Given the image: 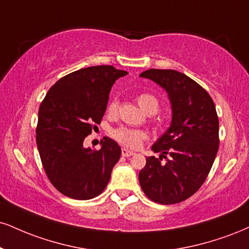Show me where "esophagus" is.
Segmentation results:
<instances>
[{
  "instance_id": "34e87169",
  "label": "esophagus",
  "mask_w": 249,
  "mask_h": 249,
  "mask_svg": "<svg viewBox=\"0 0 249 249\" xmlns=\"http://www.w3.org/2000/svg\"><path fill=\"white\" fill-rule=\"evenodd\" d=\"M134 153L132 151H128L127 148H122V155L123 157H126V158H128V157H131V155H133Z\"/></svg>"
}]
</instances>
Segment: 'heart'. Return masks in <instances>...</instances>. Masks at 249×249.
Here are the masks:
<instances>
[{
    "label": "heart",
    "mask_w": 249,
    "mask_h": 249,
    "mask_svg": "<svg viewBox=\"0 0 249 249\" xmlns=\"http://www.w3.org/2000/svg\"><path fill=\"white\" fill-rule=\"evenodd\" d=\"M137 102L139 104V107L147 115H153L159 109L158 100L151 94L139 95L137 97ZM117 110H118V100L117 98H112L110 101L109 106H107V112L111 113V115H115ZM112 137L119 143H122L123 146H126V147L130 148H136L142 142V140L146 139L147 133L142 130H136V128L122 126L112 131Z\"/></svg>",
    "instance_id": "1"
}]
</instances>
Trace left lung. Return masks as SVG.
<instances>
[{
  "instance_id": "1",
  "label": "left lung",
  "mask_w": 249,
  "mask_h": 249,
  "mask_svg": "<svg viewBox=\"0 0 249 249\" xmlns=\"http://www.w3.org/2000/svg\"><path fill=\"white\" fill-rule=\"evenodd\" d=\"M139 76L164 89L172 107L169 127L152 146L160 157L146 158L139 182L149 199L175 204L193 196L210 173L219 147L215 107L205 89L178 71L153 68Z\"/></svg>"
}]
</instances>
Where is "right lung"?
Here are the masks:
<instances>
[{"label":"right lung","mask_w":249,"mask_h":249,"mask_svg":"<svg viewBox=\"0 0 249 249\" xmlns=\"http://www.w3.org/2000/svg\"><path fill=\"white\" fill-rule=\"evenodd\" d=\"M126 74L113 66L82 68L56 81L41 102L38 152L51 183L65 196L85 200L106 189L122 149L107 137L100 151L83 142L103 118L113 83Z\"/></svg>","instance_id":"obj_1"}]
</instances>
